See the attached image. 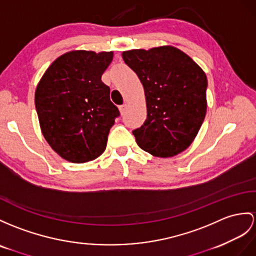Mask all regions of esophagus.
<instances>
[{
    "instance_id": "esophagus-1",
    "label": "esophagus",
    "mask_w": 256,
    "mask_h": 256,
    "mask_svg": "<svg viewBox=\"0 0 256 256\" xmlns=\"http://www.w3.org/2000/svg\"><path fill=\"white\" fill-rule=\"evenodd\" d=\"M126 108H127V105L126 104H124V105H120V114H124V110H126Z\"/></svg>"
}]
</instances>
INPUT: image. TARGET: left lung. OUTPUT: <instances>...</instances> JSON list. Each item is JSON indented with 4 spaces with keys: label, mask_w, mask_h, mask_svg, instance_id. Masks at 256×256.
<instances>
[{
    "label": "left lung",
    "mask_w": 256,
    "mask_h": 256,
    "mask_svg": "<svg viewBox=\"0 0 256 256\" xmlns=\"http://www.w3.org/2000/svg\"><path fill=\"white\" fill-rule=\"evenodd\" d=\"M122 56L144 89L148 117L132 132L136 144L155 158L184 152L196 139L206 114L204 70L172 46L129 50Z\"/></svg>",
    "instance_id": "8db88e82"
}]
</instances>
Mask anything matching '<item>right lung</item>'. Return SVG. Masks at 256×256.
Instances as JSON below:
<instances>
[{
    "instance_id": "add662e5",
    "label": "right lung",
    "mask_w": 256,
    "mask_h": 256,
    "mask_svg": "<svg viewBox=\"0 0 256 256\" xmlns=\"http://www.w3.org/2000/svg\"><path fill=\"white\" fill-rule=\"evenodd\" d=\"M114 52L74 50L60 55L43 74L34 92L41 132L62 158L86 163L106 148L120 112L101 77Z\"/></svg>"
}]
</instances>
